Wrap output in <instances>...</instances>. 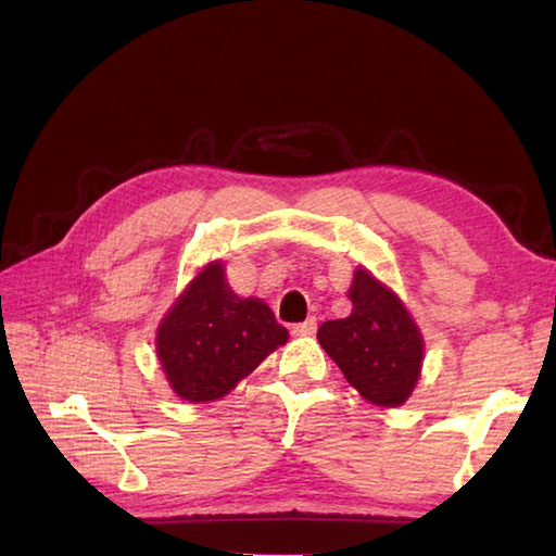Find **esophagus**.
<instances>
[{
  "label": "esophagus",
  "instance_id": "34e87169",
  "mask_svg": "<svg viewBox=\"0 0 556 556\" xmlns=\"http://www.w3.org/2000/svg\"><path fill=\"white\" fill-rule=\"evenodd\" d=\"M315 329H317V320H315V317H308V320H305V323L293 325L291 332L296 334V337H311V334H315Z\"/></svg>",
  "mask_w": 556,
  "mask_h": 556
}]
</instances>
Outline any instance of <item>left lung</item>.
<instances>
[{"mask_svg": "<svg viewBox=\"0 0 556 556\" xmlns=\"http://www.w3.org/2000/svg\"><path fill=\"white\" fill-rule=\"evenodd\" d=\"M349 299L351 315L323 323L317 341L363 399L387 408L401 406L420 377V329L396 293L368 269H356Z\"/></svg>", "mask_w": 556, "mask_h": 556, "instance_id": "1", "label": "left lung"}]
</instances>
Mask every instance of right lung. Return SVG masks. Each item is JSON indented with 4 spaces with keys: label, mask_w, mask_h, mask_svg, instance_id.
<instances>
[{
    "label": "right lung",
    "mask_w": 556,
    "mask_h": 556,
    "mask_svg": "<svg viewBox=\"0 0 556 556\" xmlns=\"http://www.w3.org/2000/svg\"><path fill=\"white\" fill-rule=\"evenodd\" d=\"M287 339V327L277 323L269 305L236 296L224 279V265L215 260L164 315L157 358L176 394L205 404L229 394Z\"/></svg>",
    "instance_id": "1"
}]
</instances>
